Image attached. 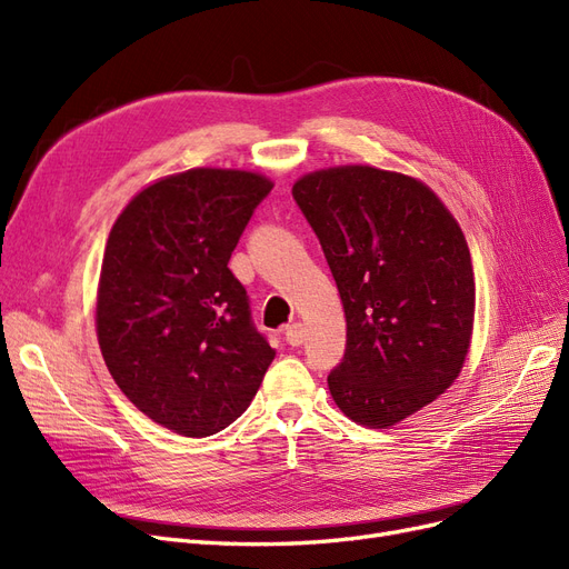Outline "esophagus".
I'll use <instances>...</instances> for the list:
<instances>
[{"label":"esophagus","mask_w":569,"mask_h":569,"mask_svg":"<svg viewBox=\"0 0 569 569\" xmlns=\"http://www.w3.org/2000/svg\"><path fill=\"white\" fill-rule=\"evenodd\" d=\"M306 339V330L301 322H291L284 327V341L289 343V347H301Z\"/></svg>","instance_id":"34e87169"}]
</instances>
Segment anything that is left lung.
Here are the masks:
<instances>
[{"instance_id": "left-lung-1", "label": "left lung", "mask_w": 569, "mask_h": 569, "mask_svg": "<svg viewBox=\"0 0 569 569\" xmlns=\"http://www.w3.org/2000/svg\"><path fill=\"white\" fill-rule=\"evenodd\" d=\"M332 270L347 351L327 387L347 418L391 427L458 377L475 322L468 242L439 197L401 173L341 166L291 189Z\"/></svg>"}]
</instances>
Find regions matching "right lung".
Masks as SVG:
<instances>
[{
  "mask_svg": "<svg viewBox=\"0 0 569 569\" xmlns=\"http://www.w3.org/2000/svg\"><path fill=\"white\" fill-rule=\"evenodd\" d=\"M270 189L247 170L194 168L142 189L109 234L97 295L101 356L120 391L178 435L232 425L274 358L228 268Z\"/></svg>",
  "mask_w": 569,
  "mask_h": 569,
  "instance_id": "obj_1",
  "label": "right lung"
}]
</instances>
